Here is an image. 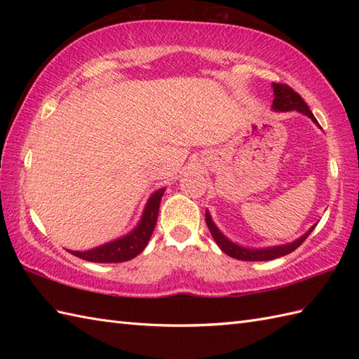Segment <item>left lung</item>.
I'll return each mask as SVG.
<instances>
[{"instance_id":"8db88e82","label":"left lung","mask_w":359,"mask_h":359,"mask_svg":"<svg viewBox=\"0 0 359 359\" xmlns=\"http://www.w3.org/2000/svg\"><path fill=\"white\" fill-rule=\"evenodd\" d=\"M273 93H274V98H273V104L271 109L276 112H288V111H297L307 116L309 118H311V121L316 126L318 120L315 118L313 114L309 109L307 103L302 100V97L299 94H296L294 90L287 86V85H279V83H273ZM205 220H207V225L210 228V233L212 236V239L216 241V243L219 245V248L224 251L225 255L231 256L234 259H239V261H271V259H276L280 256H285L288 253H292L293 250H296L301 243L307 239V236L315 230L316 224L309 228L307 233H304L301 238H297L296 241L290 242V243H284V245H273V247H265V248H250V247H243L236 243L233 241H230L226 236L219 230L217 225L215 224V220L211 219L210 211L207 210L205 212Z\"/></svg>"}]
</instances>
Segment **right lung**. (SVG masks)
Returning a JSON list of instances; mask_svg holds the SVG:
<instances>
[{
  "mask_svg": "<svg viewBox=\"0 0 359 359\" xmlns=\"http://www.w3.org/2000/svg\"><path fill=\"white\" fill-rule=\"evenodd\" d=\"M165 193V188H160L157 191L149 196V199L144 205L140 220L133 228L131 231L125 236L114 239L111 242H106L103 245H98L95 248L85 250V251H74L67 250L71 255L77 256L80 259H85L88 262H98V264H116V262H125L129 259H134L137 255H140L148 245L151 239V234L154 231V226L158 216V207L162 196Z\"/></svg>",
  "mask_w": 359,
  "mask_h": 359,
  "instance_id": "add662e5",
  "label": "right lung"
}]
</instances>
